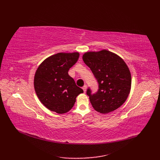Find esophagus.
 Returning <instances> with one entry per match:
<instances>
[{
	"label": "esophagus",
	"mask_w": 160,
	"mask_h": 160,
	"mask_svg": "<svg viewBox=\"0 0 160 160\" xmlns=\"http://www.w3.org/2000/svg\"><path fill=\"white\" fill-rule=\"evenodd\" d=\"M87 85H84V86L82 87V89L84 90V92H86V91H87Z\"/></svg>",
	"instance_id": "obj_1"
}]
</instances>
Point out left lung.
Masks as SVG:
<instances>
[{
  "instance_id": "8db88e82",
  "label": "left lung",
  "mask_w": 160,
  "mask_h": 160,
  "mask_svg": "<svg viewBox=\"0 0 160 160\" xmlns=\"http://www.w3.org/2000/svg\"><path fill=\"white\" fill-rule=\"evenodd\" d=\"M82 59L99 84L96 93L91 94L89 89L87 91L94 109L106 114L120 107L131 88V72L124 60L106 49L87 52L83 54Z\"/></svg>"
}]
</instances>
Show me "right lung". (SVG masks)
Here are the masks:
<instances>
[{
	"label": "right lung",
	"instance_id": "right-lung-1",
	"mask_svg": "<svg viewBox=\"0 0 160 160\" xmlns=\"http://www.w3.org/2000/svg\"><path fill=\"white\" fill-rule=\"evenodd\" d=\"M80 53H58L43 61L37 69L33 85L37 96L49 110L63 114L69 111L78 95V87L68 71L76 63Z\"/></svg>",
	"mask_w": 160,
	"mask_h": 160
}]
</instances>
